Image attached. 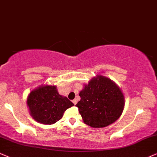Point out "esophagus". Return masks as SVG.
Here are the masks:
<instances>
[{
  "label": "esophagus",
  "instance_id": "1",
  "mask_svg": "<svg viewBox=\"0 0 157 157\" xmlns=\"http://www.w3.org/2000/svg\"><path fill=\"white\" fill-rule=\"evenodd\" d=\"M72 102H73V103L74 104V105H75V104L77 103V101H76V100H72Z\"/></svg>",
  "mask_w": 157,
  "mask_h": 157
}]
</instances>
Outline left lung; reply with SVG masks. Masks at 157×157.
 <instances>
[{
  "label": "left lung",
  "mask_w": 157,
  "mask_h": 157,
  "mask_svg": "<svg viewBox=\"0 0 157 157\" xmlns=\"http://www.w3.org/2000/svg\"><path fill=\"white\" fill-rule=\"evenodd\" d=\"M81 100L75 105L85 124L102 128L120 117L124 107L121 90L111 79L97 75L79 93Z\"/></svg>",
  "instance_id": "left-lung-1"
}]
</instances>
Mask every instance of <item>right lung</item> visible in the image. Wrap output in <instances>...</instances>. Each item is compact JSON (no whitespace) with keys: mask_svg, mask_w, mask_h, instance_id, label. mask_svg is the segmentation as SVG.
<instances>
[{"mask_svg":"<svg viewBox=\"0 0 157 157\" xmlns=\"http://www.w3.org/2000/svg\"><path fill=\"white\" fill-rule=\"evenodd\" d=\"M31 117L43 124H52L63 117L67 108L74 104L58 93L57 86H40L30 92L27 100Z\"/></svg>","mask_w":157,"mask_h":157,"instance_id":"1","label":"right lung"}]
</instances>
